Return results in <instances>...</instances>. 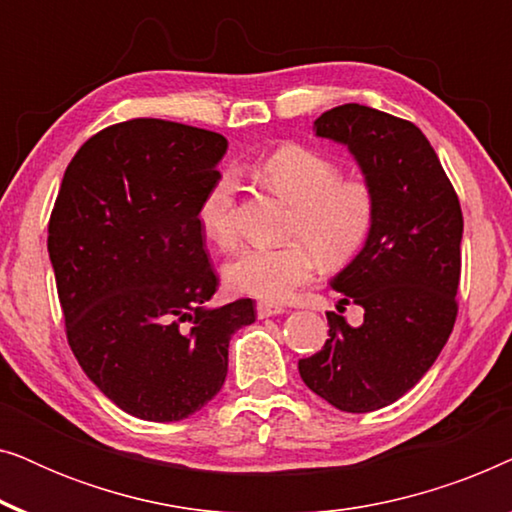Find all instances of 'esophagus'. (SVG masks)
<instances>
[{
    "mask_svg": "<svg viewBox=\"0 0 512 512\" xmlns=\"http://www.w3.org/2000/svg\"><path fill=\"white\" fill-rule=\"evenodd\" d=\"M284 307L282 305H272V303H258L256 305V314L258 319H268V317H275V314H282Z\"/></svg>",
    "mask_w": 512,
    "mask_h": 512,
    "instance_id": "34e87169",
    "label": "esophagus"
}]
</instances>
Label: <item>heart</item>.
<instances>
[{
  "label": "heart",
  "instance_id": "1",
  "mask_svg": "<svg viewBox=\"0 0 512 512\" xmlns=\"http://www.w3.org/2000/svg\"><path fill=\"white\" fill-rule=\"evenodd\" d=\"M263 184L291 205L289 240L279 247H247L226 265L230 289L282 303L324 265H342L359 254L373 233L377 200L363 179H342L340 167L303 146H284L258 165ZM235 181L221 174L198 207L202 233L219 247L235 244Z\"/></svg>",
  "mask_w": 512,
  "mask_h": 512
}]
</instances>
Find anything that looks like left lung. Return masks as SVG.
I'll use <instances>...</instances> for the list:
<instances>
[{
	"label": "left lung",
	"instance_id": "1",
	"mask_svg": "<svg viewBox=\"0 0 512 512\" xmlns=\"http://www.w3.org/2000/svg\"><path fill=\"white\" fill-rule=\"evenodd\" d=\"M314 135L347 146L373 188V233L331 279L340 305H361L363 324L328 312L321 352L298 361L303 382L342 412L398 401L438 359L457 319L464 216L440 160L415 123L363 104L314 121Z\"/></svg>",
	"mask_w": 512,
	"mask_h": 512
}]
</instances>
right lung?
<instances>
[{"label":"right lung","mask_w":512,"mask_h":512,"mask_svg":"<svg viewBox=\"0 0 512 512\" xmlns=\"http://www.w3.org/2000/svg\"><path fill=\"white\" fill-rule=\"evenodd\" d=\"M228 139L160 118L90 137L62 177L48 256L69 347L123 412L179 422L228 375V342L256 321L251 298L209 307L216 279L198 207Z\"/></svg>","instance_id":"add662e5"}]
</instances>
